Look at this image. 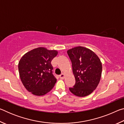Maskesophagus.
I'll use <instances>...</instances> for the list:
<instances>
[{"instance_id":"esophagus-1","label":"esophagus","mask_w":124,"mask_h":124,"mask_svg":"<svg viewBox=\"0 0 124 124\" xmlns=\"http://www.w3.org/2000/svg\"><path fill=\"white\" fill-rule=\"evenodd\" d=\"M64 73H62V74H61V75H60V79H64Z\"/></svg>"}]
</instances>
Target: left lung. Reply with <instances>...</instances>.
Masks as SVG:
<instances>
[{
	"label": "left lung",
	"mask_w": 124,
	"mask_h": 124,
	"mask_svg": "<svg viewBox=\"0 0 124 124\" xmlns=\"http://www.w3.org/2000/svg\"><path fill=\"white\" fill-rule=\"evenodd\" d=\"M72 64L75 84L70 91L78 97L91 94L101 78L102 65L97 54L89 49L77 46L67 51Z\"/></svg>",
	"instance_id": "obj_1"
}]
</instances>
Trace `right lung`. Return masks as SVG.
Listing matches in <instances>:
<instances>
[{"label": "right lung", "instance_id": "1", "mask_svg": "<svg viewBox=\"0 0 124 124\" xmlns=\"http://www.w3.org/2000/svg\"><path fill=\"white\" fill-rule=\"evenodd\" d=\"M56 50L40 47L27 52L18 63L20 79L27 91L36 96H43L51 91L57 80L52 74V59Z\"/></svg>", "mask_w": 124, "mask_h": 124}]
</instances>
